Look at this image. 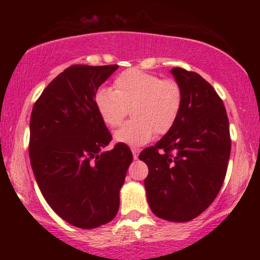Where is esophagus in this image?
Masks as SVG:
<instances>
[{"mask_svg": "<svg viewBox=\"0 0 260 260\" xmlns=\"http://www.w3.org/2000/svg\"><path fill=\"white\" fill-rule=\"evenodd\" d=\"M139 153H140V149H138V148H132V154H133V157L134 159H138V155H139Z\"/></svg>", "mask_w": 260, "mask_h": 260, "instance_id": "34e87169", "label": "esophagus"}]
</instances>
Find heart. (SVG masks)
Masks as SVG:
<instances>
[{
	"instance_id": "obj_1",
	"label": "heart",
	"mask_w": 260,
	"mask_h": 260,
	"mask_svg": "<svg viewBox=\"0 0 260 260\" xmlns=\"http://www.w3.org/2000/svg\"><path fill=\"white\" fill-rule=\"evenodd\" d=\"M182 89L171 79L139 70H127L113 82V89L100 86L94 94V105L106 126H120L132 107L134 120L127 122L113 134L122 144L139 147L174 128L182 110Z\"/></svg>"
}]
</instances>
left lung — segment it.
Masks as SVG:
<instances>
[{
	"instance_id": "obj_1",
	"label": "left lung",
	"mask_w": 260,
	"mask_h": 260,
	"mask_svg": "<svg viewBox=\"0 0 260 260\" xmlns=\"http://www.w3.org/2000/svg\"><path fill=\"white\" fill-rule=\"evenodd\" d=\"M172 76L183 103L177 122L139 159L148 165L147 199L157 217L190 221L221 189L231 151L229 118L222 100L198 73L175 67Z\"/></svg>"
}]
</instances>
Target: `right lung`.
<instances>
[{
    "mask_svg": "<svg viewBox=\"0 0 260 260\" xmlns=\"http://www.w3.org/2000/svg\"><path fill=\"white\" fill-rule=\"evenodd\" d=\"M117 64H74L59 73L34 104L29 155L45 201L79 229L110 222L133 160L126 144L103 150L112 137L94 105V94Z\"/></svg>",
    "mask_w": 260,
    "mask_h": 260,
    "instance_id": "right-lung-1",
    "label": "right lung"
}]
</instances>
